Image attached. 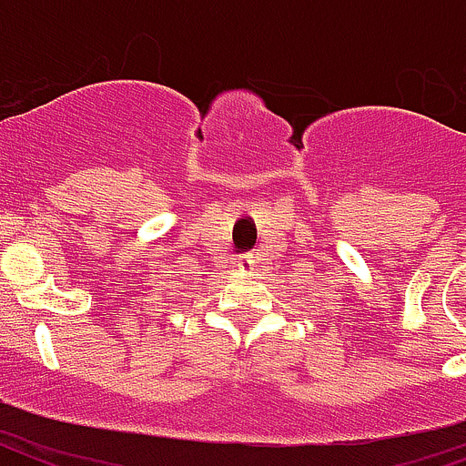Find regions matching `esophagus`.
Here are the masks:
<instances>
[{
    "instance_id": "esophagus-1",
    "label": "esophagus",
    "mask_w": 466,
    "mask_h": 466,
    "mask_svg": "<svg viewBox=\"0 0 466 466\" xmlns=\"http://www.w3.org/2000/svg\"><path fill=\"white\" fill-rule=\"evenodd\" d=\"M250 267H253L250 255H241V258H238V269H250Z\"/></svg>"
}]
</instances>
